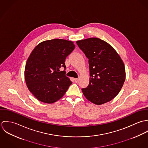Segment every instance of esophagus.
<instances>
[{
    "mask_svg": "<svg viewBox=\"0 0 148 148\" xmlns=\"http://www.w3.org/2000/svg\"><path fill=\"white\" fill-rule=\"evenodd\" d=\"M74 80L76 83H78L79 81V79H78V78L77 79H74Z\"/></svg>",
    "mask_w": 148,
    "mask_h": 148,
    "instance_id": "34e87169",
    "label": "esophagus"
}]
</instances>
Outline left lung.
I'll list each match as a JSON object with an SVG mask.
<instances>
[{
	"mask_svg": "<svg viewBox=\"0 0 148 148\" xmlns=\"http://www.w3.org/2000/svg\"><path fill=\"white\" fill-rule=\"evenodd\" d=\"M76 43L88 59L89 65V83L82 89L85 97L97 105L110 101L120 92L125 80L123 60L110 45L99 38Z\"/></svg>",
	"mask_w": 148,
	"mask_h": 148,
	"instance_id": "left-lung-1",
	"label": "left lung"
}]
</instances>
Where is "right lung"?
I'll return each mask as SVG.
<instances>
[{"mask_svg": "<svg viewBox=\"0 0 148 148\" xmlns=\"http://www.w3.org/2000/svg\"><path fill=\"white\" fill-rule=\"evenodd\" d=\"M75 48L71 41L55 39L39 43L32 51L24 76L28 89L38 100L51 104L63 96L72 83L65 76L64 62ZM62 66L63 71H60Z\"/></svg>", "mask_w": 148, "mask_h": 148, "instance_id": "obj_1", "label": "right lung"}]
</instances>
